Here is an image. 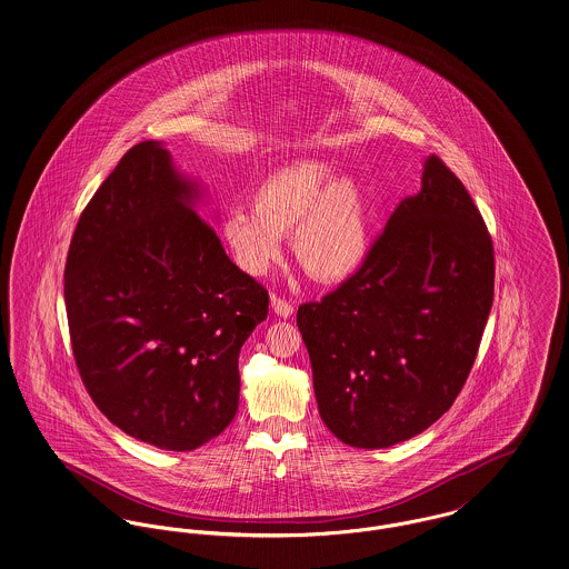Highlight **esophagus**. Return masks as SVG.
I'll return each instance as SVG.
<instances>
[{
    "label": "esophagus",
    "instance_id": "obj_1",
    "mask_svg": "<svg viewBox=\"0 0 569 569\" xmlns=\"http://www.w3.org/2000/svg\"><path fill=\"white\" fill-rule=\"evenodd\" d=\"M271 310H273V315L287 319V317L293 315V303L287 302V300L280 298V296H271Z\"/></svg>",
    "mask_w": 569,
    "mask_h": 569
}]
</instances>
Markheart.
<instances>
[{
    "label": "heart",
    "mask_w": 569,
    "mask_h": 569,
    "mask_svg": "<svg viewBox=\"0 0 569 569\" xmlns=\"http://www.w3.org/2000/svg\"><path fill=\"white\" fill-rule=\"evenodd\" d=\"M303 271L339 282L365 263L371 246V204L365 188L323 159L278 168L252 191L250 207H230L220 220L228 254L250 276L280 261L282 234Z\"/></svg>",
    "instance_id": "b5f03b06"
}]
</instances>
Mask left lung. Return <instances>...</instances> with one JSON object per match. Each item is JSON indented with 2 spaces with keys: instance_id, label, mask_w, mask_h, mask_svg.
<instances>
[{
  "instance_id": "8db88e82",
  "label": "left lung",
  "mask_w": 569,
  "mask_h": 569,
  "mask_svg": "<svg viewBox=\"0 0 569 569\" xmlns=\"http://www.w3.org/2000/svg\"><path fill=\"white\" fill-rule=\"evenodd\" d=\"M492 300V237L431 154L360 269L298 310L326 427L349 447L386 449L433 425L468 379Z\"/></svg>"
}]
</instances>
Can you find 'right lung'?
Segmentation results:
<instances>
[{
  "mask_svg": "<svg viewBox=\"0 0 569 569\" xmlns=\"http://www.w3.org/2000/svg\"><path fill=\"white\" fill-rule=\"evenodd\" d=\"M198 198L161 142L136 144L86 204L64 267L88 395L127 436L166 451H193L230 425L239 351L269 306L196 213Z\"/></svg>",
  "mask_w": 569,
  "mask_h": 569,
  "instance_id": "obj_1",
  "label": "right lung"
}]
</instances>
